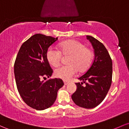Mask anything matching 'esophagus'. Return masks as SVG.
I'll list each match as a JSON object with an SVG mask.
<instances>
[{
    "instance_id": "34e87169",
    "label": "esophagus",
    "mask_w": 129,
    "mask_h": 129,
    "mask_svg": "<svg viewBox=\"0 0 129 129\" xmlns=\"http://www.w3.org/2000/svg\"><path fill=\"white\" fill-rule=\"evenodd\" d=\"M63 83H64V85H67V84L69 83V82L66 81H63Z\"/></svg>"
}]
</instances>
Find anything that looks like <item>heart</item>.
Returning <instances> with one entry per match:
<instances>
[{
    "label": "heart",
    "instance_id": "b5f03b06",
    "mask_svg": "<svg viewBox=\"0 0 129 129\" xmlns=\"http://www.w3.org/2000/svg\"><path fill=\"white\" fill-rule=\"evenodd\" d=\"M62 54L70 56L67 59L69 65L63 66L56 69V78L67 81L76 74L77 70L84 72L89 68L93 59V53L86 48L84 43L76 40H69L59 45V50L49 47L46 51V59L49 64L57 67L61 61Z\"/></svg>",
    "mask_w": 129,
    "mask_h": 129
}]
</instances>
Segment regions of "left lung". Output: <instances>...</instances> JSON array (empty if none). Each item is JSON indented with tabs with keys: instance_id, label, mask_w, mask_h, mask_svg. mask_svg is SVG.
Segmentation results:
<instances>
[{
	"instance_id": "obj_1",
	"label": "left lung",
	"mask_w": 129,
	"mask_h": 129,
	"mask_svg": "<svg viewBox=\"0 0 129 129\" xmlns=\"http://www.w3.org/2000/svg\"><path fill=\"white\" fill-rule=\"evenodd\" d=\"M94 49V59L89 69L79 78L82 83H75L76 91L72 99L76 105L84 108H94L105 98L112 81V60L108 51L101 42L87 35ZM85 83V86L82 84Z\"/></svg>"
}]
</instances>
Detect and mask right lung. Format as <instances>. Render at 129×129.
I'll use <instances>...</instances> for the list:
<instances>
[{
	"mask_svg": "<svg viewBox=\"0 0 129 129\" xmlns=\"http://www.w3.org/2000/svg\"><path fill=\"white\" fill-rule=\"evenodd\" d=\"M57 39L40 34L34 35L21 45L16 56L14 73L17 89L25 104L37 110L53 105L58 90L64 84L59 78L43 80L53 73L46 51Z\"/></svg>",
	"mask_w": 129,
	"mask_h": 129,
	"instance_id": "right-lung-1",
	"label": "right lung"
}]
</instances>
